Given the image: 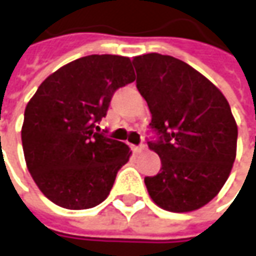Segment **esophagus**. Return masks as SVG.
Segmentation results:
<instances>
[{"instance_id":"obj_1","label":"esophagus","mask_w":256,"mask_h":256,"mask_svg":"<svg viewBox=\"0 0 256 256\" xmlns=\"http://www.w3.org/2000/svg\"><path fill=\"white\" fill-rule=\"evenodd\" d=\"M146 150V144H138V146H133V151H134V152H137V154H138V152H142V151H144Z\"/></svg>"}]
</instances>
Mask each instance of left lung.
I'll return each mask as SVG.
<instances>
[{"mask_svg":"<svg viewBox=\"0 0 256 256\" xmlns=\"http://www.w3.org/2000/svg\"><path fill=\"white\" fill-rule=\"evenodd\" d=\"M137 90L151 112L147 142L161 170L146 176L151 199L168 212L200 208L220 192L237 152V124L218 88L189 64L158 53L133 58Z\"/></svg>","mask_w":256,"mask_h":256,"instance_id":"left-lung-1","label":"left lung"}]
</instances>
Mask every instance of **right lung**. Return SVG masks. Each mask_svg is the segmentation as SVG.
<instances>
[{"mask_svg": "<svg viewBox=\"0 0 256 256\" xmlns=\"http://www.w3.org/2000/svg\"><path fill=\"white\" fill-rule=\"evenodd\" d=\"M134 80L128 57L91 54L66 64L38 88L25 109L22 146L28 170L48 200L82 210L108 198L132 152L99 133L98 123L114 92Z\"/></svg>", "mask_w": 256, "mask_h": 256, "instance_id": "obj_1", "label": "right lung"}]
</instances>
